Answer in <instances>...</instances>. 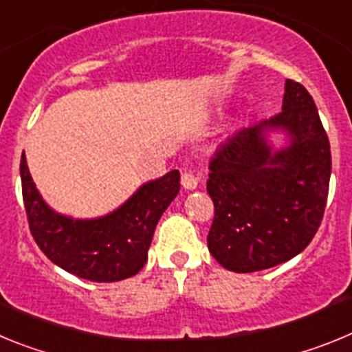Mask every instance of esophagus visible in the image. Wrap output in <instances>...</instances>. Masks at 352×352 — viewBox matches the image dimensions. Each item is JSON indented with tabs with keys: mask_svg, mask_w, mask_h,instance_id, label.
I'll return each instance as SVG.
<instances>
[{
	"mask_svg": "<svg viewBox=\"0 0 352 352\" xmlns=\"http://www.w3.org/2000/svg\"><path fill=\"white\" fill-rule=\"evenodd\" d=\"M199 179L195 178L192 173H183L182 174V186L185 190H194L195 186H197Z\"/></svg>",
	"mask_w": 352,
	"mask_h": 352,
	"instance_id": "obj_1",
	"label": "esophagus"
}]
</instances>
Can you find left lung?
<instances>
[{"mask_svg": "<svg viewBox=\"0 0 352 352\" xmlns=\"http://www.w3.org/2000/svg\"><path fill=\"white\" fill-rule=\"evenodd\" d=\"M268 128L285 129L292 144L272 152ZM210 170L208 248L223 268L261 272L305 250L322 222L331 174L328 135L305 86L285 80L280 113L220 144Z\"/></svg>", "mask_w": 352, "mask_h": 352, "instance_id": "1", "label": "left lung"}]
</instances>
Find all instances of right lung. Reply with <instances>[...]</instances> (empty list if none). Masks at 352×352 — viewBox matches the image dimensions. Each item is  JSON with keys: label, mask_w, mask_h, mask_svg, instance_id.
<instances>
[{"label": "right lung", "mask_w": 352, "mask_h": 352, "mask_svg": "<svg viewBox=\"0 0 352 352\" xmlns=\"http://www.w3.org/2000/svg\"><path fill=\"white\" fill-rule=\"evenodd\" d=\"M21 183L30 231L40 250L65 272L91 282L133 276L148 261L155 227L179 192V173L142 185L121 208L95 220H74L43 203L21 157Z\"/></svg>", "instance_id": "right-lung-1"}]
</instances>
